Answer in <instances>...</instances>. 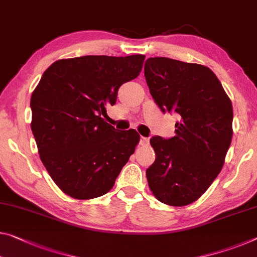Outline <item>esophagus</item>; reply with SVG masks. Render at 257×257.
<instances>
[{
	"label": "esophagus",
	"instance_id": "obj_1",
	"mask_svg": "<svg viewBox=\"0 0 257 257\" xmlns=\"http://www.w3.org/2000/svg\"><path fill=\"white\" fill-rule=\"evenodd\" d=\"M148 144H149L148 138H145V137H141L140 138V145L141 146H147Z\"/></svg>",
	"mask_w": 257,
	"mask_h": 257
}]
</instances>
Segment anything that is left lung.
<instances>
[{
    "label": "left lung",
    "instance_id": "left-lung-1",
    "mask_svg": "<svg viewBox=\"0 0 257 257\" xmlns=\"http://www.w3.org/2000/svg\"><path fill=\"white\" fill-rule=\"evenodd\" d=\"M145 77L162 112L179 118L175 137L151 139L156 159L146 170L149 188L161 202L187 206L223 168L233 134L231 100L216 74L195 63L151 57Z\"/></svg>",
    "mask_w": 257,
    "mask_h": 257
}]
</instances>
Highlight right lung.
Listing matches in <instances>:
<instances>
[{"label":"right lung","mask_w":257,"mask_h":257,"mask_svg":"<svg viewBox=\"0 0 257 257\" xmlns=\"http://www.w3.org/2000/svg\"><path fill=\"white\" fill-rule=\"evenodd\" d=\"M144 55L82 56L53 63L31 97L40 159L65 194L104 195L139 144L136 130L117 132L104 121L118 89L139 76Z\"/></svg>","instance_id":"right-lung-1"}]
</instances>
